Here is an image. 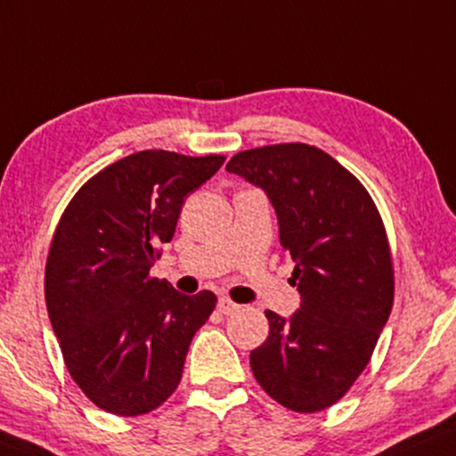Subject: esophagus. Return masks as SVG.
<instances>
[{"instance_id":"obj_1","label":"esophagus","mask_w":456,"mask_h":456,"mask_svg":"<svg viewBox=\"0 0 456 456\" xmlns=\"http://www.w3.org/2000/svg\"><path fill=\"white\" fill-rule=\"evenodd\" d=\"M239 308L240 306L234 305V302L230 300V297H226V296L219 297V300H217V311L222 313V314H232L234 311H239Z\"/></svg>"}]
</instances>
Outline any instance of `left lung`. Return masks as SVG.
I'll use <instances>...</instances> for the list:
<instances>
[{"label":"left lung","mask_w":456,"mask_h":456,"mask_svg":"<svg viewBox=\"0 0 456 456\" xmlns=\"http://www.w3.org/2000/svg\"><path fill=\"white\" fill-rule=\"evenodd\" d=\"M260 185L296 262L302 305L289 319L266 311L268 338L249 355L256 380L294 412H319L351 389L391 314L395 279L372 196L338 160L308 143L234 154L226 165Z\"/></svg>","instance_id":"left-lung-1"}]
</instances>
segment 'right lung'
I'll return each mask as SVG.
<instances>
[{
    "label": "right lung",
    "instance_id": "1",
    "mask_svg": "<svg viewBox=\"0 0 456 456\" xmlns=\"http://www.w3.org/2000/svg\"><path fill=\"white\" fill-rule=\"evenodd\" d=\"M226 156L143 150L105 167L69 200L50 243L44 294L71 379L94 406L139 417L171 397L190 342L216 308L150 268L183 199Z\"/></svg>",
    "mask_w": 456,
    "mask_h": 456
}]
</instances>
